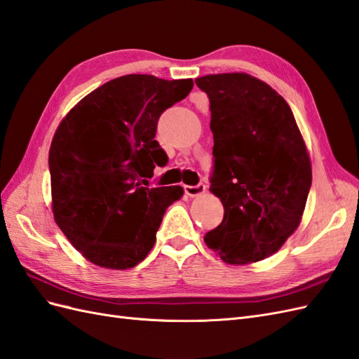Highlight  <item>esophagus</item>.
<instances>
[{"label":"esophagus","instance_id":"obj_1","mask_svg":"<svg viewBox=\"0 0 359 359\" xmlns=\"http://www.w3.org/2000/svg\"><path fill=\"white\" fill-rule=\"evenodd\" d=\"M184 190H186V195H189L190 198H198L205 193V186H203V184H198V186H186Z\"/></svg>","mask_w":359,"mask_h":359}]
</instances>
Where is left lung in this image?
Masks as SVG:
<instances>
[{
    "mask_svg": "<svg viewBox=\"0 0 359 359\" xmlns=\"http://www.w3.org/2000/svg\"><path fill=\"white\" fill-rule=\"evenodd\" d=\"M195 81L210 98V191L225 212L203 241L226 264L269 258L300 225L311 187V160L293 111L267 83L245 72Z\"/></svg>",
    "mask_w": 359,
    "mask_h": 359,
    "instance_id": "8db88e82",
    "label": "left lung"
}]
</instances>
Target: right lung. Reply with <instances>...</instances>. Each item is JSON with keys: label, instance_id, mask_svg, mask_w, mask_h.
I'll use <instances>...</instances> for the list:
<instances>
[{"label": "right lung", "instance_id": "1", "mask_svg": "<svg viewBox=\"0 0 359 359\" xmlns=\"http://www.w3.org/2000/svg\"><path fill=\"white\" fill-rule=\"evenodd\" d=\"M193 80L123 75L69 110L50 148L55 224L95 266L127 270L156 243L164 211L184 189L142 187L168 156L157 140L160 114L186 98Z\"/></svg>", "mask_w": 359, "mask_h": 359}]
</instances>
